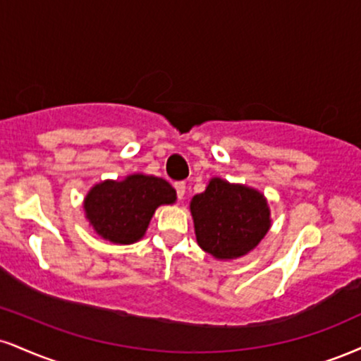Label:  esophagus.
<instances>
[{
	"instance_id": "1",
	"label": "esophagus",
	"mask_w": 361,
	"mask_h": 361,
	"mask_svg": "<svg viewBox=\"0 0 361 361\" xmlns=\"http://www.w3.org/2000/svg\"><path fill=\"white\" fill-rule=\"evenodd\" d=\"M175 190H176L178 200H183L185 192H186V185L183 183V181H178V183H175Z\"/></svg>"
}]
</instances>
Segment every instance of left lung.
<instances>
[{
  "instance_id": "obj_1",
  "label": "left lung",
  "mask_w": 361,
  "mask_h": 361,
  "mask_svg": "<svg viewBox=\"0 0 361 361\" xmlns=\"http://www.w3.org/2000/svg\"><path fill=\"white\" fill-rule=\"evenodd\" d=\"M197 242L215 259H238L259 245L271 228L267 200L257 190L212 178L190 203Z\"/></svg>"
}]
</instances>
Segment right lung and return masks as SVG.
<instances>
[{"label":"right lung","mask_w":361,"mask_h":361,"mask_svg":"<svg viewBox=\"0 0 361 361\" xmlns=\"http://www.w3.org/2000/svg\"><path fill=\"white\" fill-rule=\"evenodd\" d=\"M175 202V188L163 178L129 175L123 181L106 180L92 186L84 210L102 238L112 244H133L146 233L156 208Z\"/></svg>","instance_id":"obj_1"}]
</instances>
